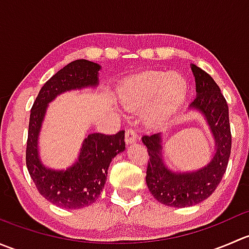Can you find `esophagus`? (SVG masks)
<instances>
[{
    "instance_id": "esophagus-1",
    "label": "esophagus",
    "mask_w": 249,
    "mask_h": 249,
    "mask_svg": "<svg viewBox=\"0 0 249 249\" xmlns=\"http://www.w3.org/2000/svg\"><path fill=\"white\" fill-rule=\"evenodd\" d=\"M136 131L134 129H126V131H125V142L127 144H131V143H134L136 141Z\"/></svg>"
}]
</instances>
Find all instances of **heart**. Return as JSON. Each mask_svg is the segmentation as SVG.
I'll use <instances>...</instances> for the list:
<instances>
[{"label":"heart","mask_w":249,"mask_h":249,"mask_svg":"<svg viewBox=\"0 0 249 249\" xmlns=\"http://www.w3.org/2000/svg\"><path fill=\"white\" fill-rule=\"evenodd\" d=\"M187 83L178 74L147 71L126 80L119 89L125 107L140 109L150 104L147 120L153 125L164 123L184 97Z\"/></svg>","instance_id":"1"}]
</instances>
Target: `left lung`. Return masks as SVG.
I'll list each match as a JSON object with an SVG mask.
<instances>
[{"label": "left lung", "mask_w": 249, "mask_h": 249, "mask_svg": "<svg viewBox=\"0 0 249 249\" xmlns=\"http://www.w3.org/2000/svg\"><path fill=\"white\" fill-rule=\"evenodd\" d=\"M192 70L196 82L197 95L189 107L200 110L205 115L214 135L217 152L212 161L199 171L173 173L162 162L160 134L142 137L149 155L145 173L148 189L158 201L172 207H189L211 196L227 171L231 152L227 100L207 72L196 65H192Z\"/></svg>", "instance_id": "8db88e82"}]
</instances>
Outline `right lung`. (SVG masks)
<instances>
[{"instance_id": "1", "label": "right lung", "mask_w": 249, "mask_h": 249, "mask_svg": "<svg viewBox=\"0 0 249 249\" xmlns=\"http://www.w3.org/2000/svg\"><path fill=\"white\" fill-rule=\"evenodd\" d=\"M100 65L76 60L57 71L42 87L30 113L26 166L39 194L57 207L76 210L96 201L105 187L113 158L125 149L124 130L114 135L90 134L78 161L66 171L46 169L38 158L37 139L48 104L61 92L97 84Z\"/></svg>"}]
</instances>
